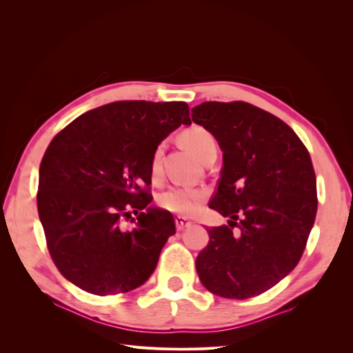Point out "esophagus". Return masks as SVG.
<instances>
[{
    "label": "esophagus",
    "instance_id": "34e87169",
    "mask_svg": "<svg viewBox=\"0 0 353 353\" xmlns=\"http://www.w3.org/2000/svg\"><path fill=\"white\" fill-rule=\"evenodd\" d=\"M175 225H176V230H178V231H183L184 228H187V227L191 225V221H188V219L184 218V216H176V218H175Z\"/></svg>",
    "mask_w": 353,
    "mask_h": 353
}]
</instances>
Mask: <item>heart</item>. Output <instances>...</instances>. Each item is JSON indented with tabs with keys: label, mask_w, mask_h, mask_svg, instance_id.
Returning <instances> with one entry per match:
<instances>
[{
	"label": "heart",
	"mask_w": 353,
	"mask_h": 353,
	"mask_svg": "<svg viewBox=\"0 0 353 353\" xmlns=\"http://www.w3.org/2000/svg\"><path fill=\"white\" fill-rule=\"evenodd\" d=\"M181 141H183L184 145H187L199 159H203L210 150L216 148L215 137L212 135V132H209L205 128L199 125L190 126L185 131L181 132ZM160 154H162V147L159 145L152 157L153 175L159 172ZM206 196L208 193L203 188L175 185L169 187L163 193H160L157 196V205L160 209L175 213V215L190 216L199 210Z\"/></svg>",
	"instance_id": "obj_1"
}]
</instances>
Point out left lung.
<instances>
[{"label":"left lung","mask_w":353,"mask_h":353,"mask_svg":"<svg viewBox=\"0 0 353 353\" xmlns=\"http://www.w3.org/2000/svg\"><path fill=\"white\" fill-rule=\"evenodd\" d=\"M191 112L223 152L209 208L230 218L208 228L199 279L221 297L259 296L294 270L306 248L318 208L311 156L290 126L250 103L206 101Z\"/></svg>","instance_id":"left-lung-1"}]
</instances>
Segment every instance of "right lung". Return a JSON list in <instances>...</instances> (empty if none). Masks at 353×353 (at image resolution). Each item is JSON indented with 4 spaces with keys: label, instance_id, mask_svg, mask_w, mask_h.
Here are the masks:
<instances>
[{
    "label": "right lung",
    "instance_id": "right-lung-1",
    "mask_svg": "<svg viewBox=\"0 0 353 353\" xmlns=\"http://www.w3.org/2000/svg\"><path fill=\"white\" fill-rule=\"evenodd\" d=\"M181 123H191L184 101H114L77 117L47 147L39 219L52 262L82 290L126 293L156 270L176 230L169 212H145L153 200L152 157Z\"/></svg>",
    "mask_w": 353,
    "mask_h": 353
}]
</instances>
